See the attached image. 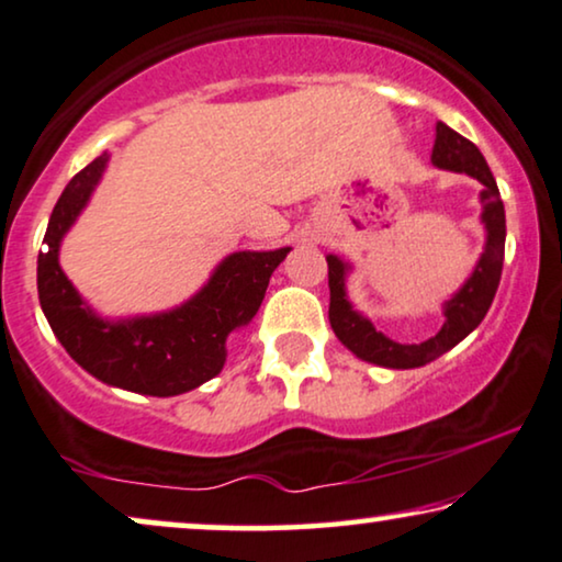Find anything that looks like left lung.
Wrapping results in <instances>:
<instances>
[{
    "label": "left lung",
    "instance_id": "8db88e82",
    "mask_svg": "<svg viewBox=\"0 0 562 562\" xmlns=\"http://www.w3.org/2000/svg\"><path fill=\"white\" fill-rule=\"evenodd\" d=\"M431 164L439 169L460 171L477 179L483 184L481 190V223L485 226V246L481 259L475 261V269L462 282L458 293H452L450 301L442 303L445 324L437 334L422 344H401L387 339L383 331L372 326L368 316H362L347 295V277L351 265L347 259L328 254V290H331V303H328V321L344 347L351 355H357L364 362L380 364L391 370H414L434 362L445 351L465 339L470 331H475L477 324L488 313L493 295L498 290L501 267H504V244H506V213L501 203L498 184L493 179L488 164L475 144L454 133L450 125L437 123V138L431 148Z\"/></svg>",
    "mask_w": 562,
    "mask_h": 562
}]
</instances>
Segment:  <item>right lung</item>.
Here are the masks:
<instances>
[{
    "mask_svg": "<svg viewBox=\"0 0 562 562\" xmlns=\"http://www.w3.org/2000/svg\"><path fill=\"white\" fill-rule=\"evenodd\" d=\"M110 156H97L66 184L50 213L46 251L37 254V297L56 339L69 357L102 383L169 398L194 391L226 364V339L257 316L269 277L290 254L234 251L203 288L177 308L148 316L104 318L89 305L58 265L64 236L85 211Z\"/></svg>",
    "mask_w": 562,
    "mask_h": 562,
    "instance_id": "right-lung-1",
    "label": "right lung"
}]
</instances>
